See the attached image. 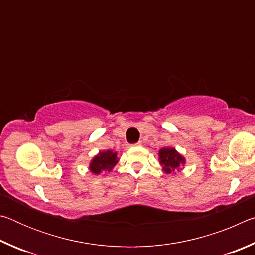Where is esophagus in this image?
I'll return each mask as SVG.
<instances>
[{"label": "esophagus", "instance_id": "1", "mask_svg": "<svg viewBox=\"0 0 255 255\" xmlns=\"http://www.w3.org/2000/svg\"><path fill=\"white\" fill-rule=\"evenodd\" d=\"M140 144H141V143H140V141H138V143H136V144H133L132 146H140Z\"/></svg>", "mask_w": 255, "mask_h": 255}]
</instances>
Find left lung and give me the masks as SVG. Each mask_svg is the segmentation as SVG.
<instances>
[{
    "mask_svg": "<svg viewBox=\"0 0 255 255\" xmlns=\"http://www.w3.org/2000/svg\"><path fill=\"white\" fill-rule=\"evenodd\" d=\"M158 159L165 173H173L175 170L179 171L180 166L185 163V159L182 155L176 152L175 148L170 147L159 149Z\"/></svg>",
    "mask_w": 255,
    "mask_h": 255,
    "instance_id": "8db88e82",
    "label": "left lung"
}]
</instances>
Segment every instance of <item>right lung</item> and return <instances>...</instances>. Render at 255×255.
Wrapping results in <instances>:
<instances>
[{"label": "right lung", "instance_id": "add662e5", "mask_svg": "<svg viewBox=\"0 0 255 255\" xmlns=\"http://www.w3.org/2000/svg\"><path fill=\"white\" fill-rule=\"evenodd\" d=\"M117 153L112 152V150H103L99 153L97 156H94L90 163L89 169L93 174H100L103 171L110 172L116 164L118 163Z\"/></svg>", "mask_w": 255, "mask_h": 255}]
</instances>
